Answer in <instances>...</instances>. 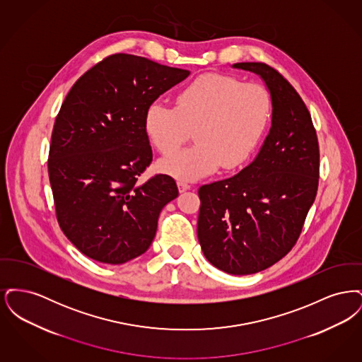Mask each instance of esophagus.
<instances>
[{"mask_svg":"<svg viewBox=\"0 0 362 362\" xmlns=\"http://www.w3.org/2000/svg\"><path fill=\"white\" fill-rule=\"evenodd\" d=\"M177 189H179L180 192H185V191L191 189V186L185 180H177Z\"/></svg>","mask_w":362,"mask_h":362,"instance_id":"esophagus-1","label":"esophagus"}]
</instances>
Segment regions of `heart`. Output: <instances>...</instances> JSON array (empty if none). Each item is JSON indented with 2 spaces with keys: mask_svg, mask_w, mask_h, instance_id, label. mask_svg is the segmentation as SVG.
<instances>
[{
  "mask_svg": "<svg viewBox=\"0 0 362 362\" xmlns=\"http://www.w3.org/2000/svg\"><path fill=\"white\" fill-rule=\"evenodd\" d=\"M272 111L269 90L258 83L207 73L185 86L175 107L152 103L145 114V130L152 145L170 155L192 132V146L160 161V168L177 179L194 180L220 165L243 164L258 145Z\"/></svg>",
  "mask_w": 362,
  "mask_h": 362,
  "instance_id": "b5f03b06",
  "label": "heart"
}]
</instances>
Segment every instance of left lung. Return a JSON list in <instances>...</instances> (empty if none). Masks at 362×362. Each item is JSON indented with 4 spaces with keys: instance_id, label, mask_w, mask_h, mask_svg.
<instances>
[{
    "instance_id": "1",
    "label": "left lung",
    "mask_w": 362,
    "mask_h": 362,
    "mask_svg": "<svg viewBox=\"0 0 362 362\" xmlns=\"http://www.w3.org/2000/svg\"><path fill=\"white\" fill-rule=\"evenodd\" d=\"M233 66L266 83L272 127L252 163L199 187L197 233L213 266L247 276L273 266L298 240L317 192L320 155L310 111L292 84L263 62Z\"/></svg>"
}]
</instances>
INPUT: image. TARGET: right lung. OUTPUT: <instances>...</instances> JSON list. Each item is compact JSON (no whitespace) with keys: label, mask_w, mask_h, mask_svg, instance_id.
Instances as JSON below:
<instances>
[{"label":"right lung","mask_w":362,"mask_h":362,"mask_svg":"<svg viewBox=\"0 0 362 362\" xmlns=\"http://www.w3.org/2000/svg\"><path fill=\"white\" fill-rule=\"evenodd\" d=\"M189 74L118 52L86 71L66 95L47 168L58 224L88 258L122 264L155 239L158 214L179 191L161 173L138 183L153 158L145 114Z\"/></svg>","instance_id":"right-lung-1"}]
</instances>
